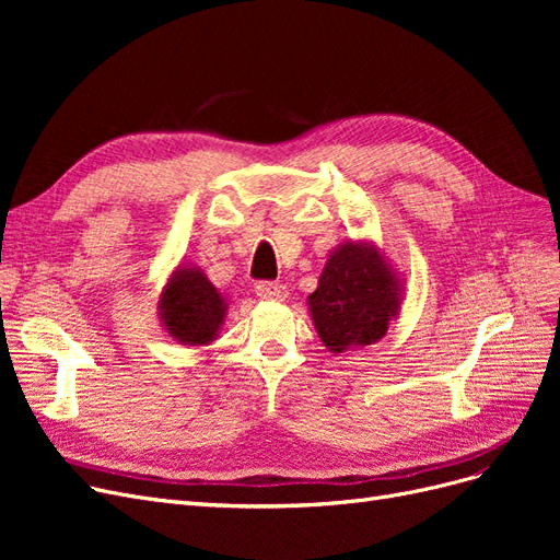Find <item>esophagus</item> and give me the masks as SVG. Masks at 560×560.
<instances>
[{
	"instance_id": "1",
	"label": "esophagus",
	"mask_w": 560,
	"mask_h": 560,
	"mask_svg": "<svg viewBox=\"0 0 560 560\" xmlns=\"http://www.w3.org/2000/svg\"><path fill=\"white\" fill-rule=\"evenodd\" d=\"M254 292H257V296L261 301H284L287 296H290V290H287V287L280 282H257Z\"/></svg>"
}]
</instances>
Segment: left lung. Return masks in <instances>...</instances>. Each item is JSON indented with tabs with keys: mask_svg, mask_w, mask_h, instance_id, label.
Listing matches in <instances>:
<instances>
[{
	"mask_svg": "<svg viewBox=\"0 0 560 560\" xmlns=\"http://www.w3.org/2000/svg\"><path fill=\"white\" fill-rule=\"evenodd\" d=\"M404 278L371 241L329 252L308 311L322 346L341 354L378 343L401 313Z\"/></svg>",
	"mask_w": 560,
	"mask_h": 560,
	"instance_id": "left-lung-1",
	"label": "left lung"
}]
</instances>
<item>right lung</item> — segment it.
Wrapping results in <instances>:
<instances>
[{
	"label": "right lung",
	"instance_id": "1",
	"mask_svg": "<svg viewBox=\"0 0 560 560\" xmlns=\"http://www.w3.org/2000/svg\"><path fill=\"white\" fill-rule=\"evenodd\" d=\"M229 303L208 280L206 270L179 264L159 299V322L163 331L182 346H210L224 327Z\"/></svg>",
	"mask_w": 560,
	"mask_h": 560
}]
</instances>
